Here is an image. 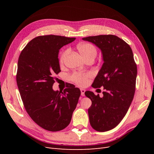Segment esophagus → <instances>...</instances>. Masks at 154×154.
<instances>
[{
    "instance_id": "obj_1",
    "label": "esophagus",
    "mask_w": 154,
    "mask_h": 154,
    "mask_svg": "<svg viewBox=\"0 0 154 154\" xmlns=\"http://www.w3.org/2000/svg\"><path fill=\"white\" fill-rule=\"evenodd\" d=\"M80 91H81V94L82 96H85V90L83 89V88H80Z\"/></svg>"
}]
</instances>
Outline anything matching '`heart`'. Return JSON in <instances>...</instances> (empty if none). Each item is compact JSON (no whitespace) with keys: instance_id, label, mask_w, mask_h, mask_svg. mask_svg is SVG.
<instances>
[{"instance_id":"obj_1","label":"heart","mask_w":154,"mask_h":154,"mask_svg":"<svg viewBox=\"0 0 154 154\" xmlns=\"http://www.w3.org/2000/svg\"><path fill=\"white\" fill-rule=\"evenodd\" d=\"M77 49L79 53L82 56V57L85 59L89 58H95L97 55V49L95 46L91 43H81L77 46ZM69 53V49H67L63 51L60 56V62L63 63L67 57ZM91 76L90 73L82 74L78 72H74L71 76V79L79 85H84L87 83L88 79Z\"/></svg>"}]
</instances>
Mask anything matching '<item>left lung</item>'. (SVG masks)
Returning a JSON list of instances; mask_svg holds the SVG:
<instances>
[{"label": "left lung", "mask_w": 154, "mask_h": 154, "mask_svg": "<svg viewBox=\"0 0 154 154\" xmlns=\"http://www.w3.org/2000/svg\"><path fill=\"white\" fill-rule=\"evenodd\" d=\"M98 48L103 63L92 87H103L101 97L87 91L85 94L92 101L88 109L91 127L99 132L113 129L127 114L134 98L137 77V66L131 48L119 37L112 35L83 38Z\"/></svg>", "instance_id": "left-lung-1"}]
</instances>
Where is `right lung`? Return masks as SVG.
I'll use <instances>...</instances> for the list:
<instances>
[{
    "mask_svg": "<svg viewBox=\"0 0 154 154\" xmlns=\"http://www.w3.org/2000/svg\"><path fill=\"white\" fill-rule=\"evenodd\" d=\"M76 38L39 36L31 40L18 58L17 83L27 114L42 128L60 131L71 122L81 92L72 84L54 91V74L60 70L58 53Z\"/></svg>",
    "mask_w": 154,
    "mask_h": 154,
    "instance_id": "right-lung-1",
    "label": "right lung"
}]
</instances>
